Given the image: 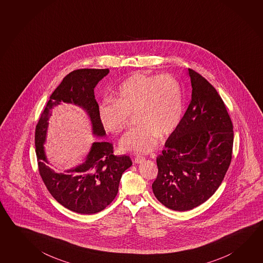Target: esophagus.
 Segmentation results:
<instances>
[{"label": "esophagus", "mask_w": 263, "mask_h": 263, "mask_svg": "<svg viewBox=\"0 0 263 263\" xmlns=\"http://www.w3.org/2000/svg\"><path fill=\"white\" fill-rule=\"evenodd\" d=\"M144 159H145V158L143 157V155L137 154L135 156V158H134V161H135V163H142L143 161H144Z\"/></svg>", "instance_id": "1"}]
</instances>
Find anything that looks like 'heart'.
I'll return each mask as SVG.
<instances>
[{
  "label": "heart",
  "instance_id": "1",
  "mask_svg": "<svg viewBox=\"0 0 263 263\" xmlns=\"http://www.w3.org/2000/svg\"><path fill=\"white\" fill-rule=\"evenodd\" d=\"M114 103H105L99 108V118L106 130L120 134L128 128L129 117L135 115L137 127L120 141L124 151L149 152L172 134L183 114V95L175 77L135 73L120 84Z\"/></svg>",
  "mask_w": 263,
  "mask_h": 263
}]
</instances>
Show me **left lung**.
I'll list each match as a JSON object with an SVG mask.
<instances>
[{
  "mask_svg": "<svg viewBox=\"0 0 263 263\" xmlns=\"http://www.w3.org/2000/svg\"><path fill=\"white\" fill-rule=\"evenodd\" d=\"M192 98L177 129L157 158L158 172L152 184L161 204L177 211L193 210L219 188L233 155L234 129L215 88L188 68Z\"/></svg>",
  "mask_w": 263,
  "mask_h": 263,
  "instance_id": "1",
  "label": "left lung"
}]
</instances>
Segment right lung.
Listing matches in <instances>:
<instances>
[{
	"label": "right lung",
	"mask_w": 263,
	"mask_h": 263,
	"mask_svg": "<svg viewBox=\"0 0 263 263\" xmlns=\"http://www.w3.org/2000/svg\"><path fill=\"white\" fill-rule=\"evenodd\" d=\"M109 72L108 68H81L68 73L53 91L35 129V146L39 172L45 186L59 204L81 214H95L105 210L119 191L122 173L132 166L129 156H115L112 143L96 142L83 164L65 173L48 167L43 151L51 108L60 102L71 103L86 110L93 134L104 136L99 105L95 98L96 84Z\"/></svg>",
	"instance_id": "obj_1"
}]
</instances>
